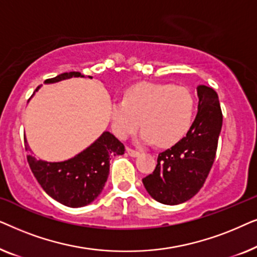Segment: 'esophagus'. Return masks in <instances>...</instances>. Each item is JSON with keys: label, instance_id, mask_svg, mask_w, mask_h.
I'll return each instance as SVG.
<instances>
[{"label": "esophagus", "instance_id": "1", "mask_svg": "<svg viewBox=\"0 0 257 257\" xmlns=\"http://www.w3.org/2000/svg\"><path fill=\"white\" fill-rule=\"evenodd\" d=\"M126 151H127V153H128L131 157L139 156V151H137V150H133V149H130V147H127V149H126Z\"/></svg>", "mask_w": 257, "mask_h": 257}]
</instances>
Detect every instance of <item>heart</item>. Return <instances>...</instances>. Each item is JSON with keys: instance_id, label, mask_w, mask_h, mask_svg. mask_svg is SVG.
Here are the masks:
<instances>
[{"instance_id": "obj_1", "label": "heart", "mask_w": 257, "mask_h": 257, "mask_svg": "<svg viewBox=\"0 0 257 257\" xmlns=\"http://www.w3.org/2000/svg\"><path fill=\"white\" fill-rule=\"evenodd\" d=\"M195 100L185 86L140 83L130 87L124 100L111 106L112 128L125 139L143 126L140 138L145 143L168 146L180 140L191 126Z\"/></svg>"}]
</instances>
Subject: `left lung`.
I'll list each match as a JSON object with an SVG mask.
<instances>
[{
    "label": "left lung",
    "instance_id": "1",
    "mask_svg": "<svg viewBox=\"0 0 257 257\" xmlns=\"http://www.w3.org/2000/svg\"><path fill=\"white\" fill-rule=\"evenodd\" d=\"M198 113L184 138L159 153L153 173L143 179L146 191L158 202L179 205L205 184L215 159L222 127L219 97L212 87L198 86Z\"/></svg>",
    "mask_w": 257,
    "mask_h": 257
}]
</instances>
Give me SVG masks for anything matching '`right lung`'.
<instances>
[{
  "mask_svg": "<svg viewBox=\"0 0 257 257\" xmlns=\"http://www.w3.org/2000/svg\"><path fill=\"white\" fill-rule=\"evenodd\" d=\"M72 77H84L80 72H64L45 83L61 82ZM40 89L37 87L36 91ZM35 91V92H36ZM34 92V93H35ZM26 150L30 151L26 140ZM125 146L105 131L96 142L71 159L48 163L27 156L30 170L48 195L62 205L77 208L89 205L103 191L110 172L112 156H121Z\"/></svg>",
  "mask_w": 257,
  "mask_h": 257,
  "instance_id": "obj_1",
  "label": "right lung"
}]
</instances>
